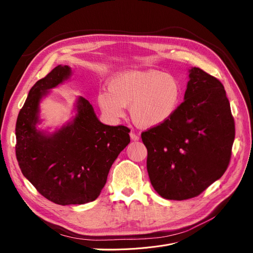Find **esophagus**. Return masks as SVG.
Wrapping results in <instances>:
<instances>
[{
  "instance_id": "1",
  "label": "esophagus",
  "mask_w": 253,
  "mask_h": 253,
  "mask_svg": "<svg viewBox=\"0 0 253 253\" xmlns=\"http://www.w3.org/2000/svg\"><path fill=\"white\" fill-rule=\"evenodd\" d=\"M129 137H131V139L134 140V141H138V140H139V136L137 135V134H135L134 132L129 133Z\"/></svg>"
}]
</instances>
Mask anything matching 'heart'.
Segmentation results:
<instances>
[{"instance_id": "heart-1", "label": "heart", "mask_w": 253, "mask_h": 253, "mask_svg": "<svg viewBox=\"0 0 253 253\" xmlns=\"http://www.w3.org/2000/svg\"><path fill=\"white\" fill-rule=\"evenodd\" d=\"M108 91H100L97 103L106 118L118 120L129 106L134 124L153 128L167 124L177 112L181 86L171 75L155 70H128L115 74L108 82Z\"/></svg>"}]
</instances>
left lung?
<instances>
[{"instance_id": "obj_1", "label": "left lung", "mask_w": 253, "mask_h": 253, "mask_svg": "<svg viewBox=\"0 0 253 253\" xmlns=\"http://www.w3.org/2000/svg\"><path fill=\"white\" fill-rule=\"evenodd\" d=\"M183 101L167 124L141 134L153 188L166 200L200 195L227 170L235 127L225 88L191 67Z\"/></svg>"}]
</instances>
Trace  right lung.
Returning a JSON list of instances; mask_svg holds the SVG:
<instances>
[{
    "mask_svg": "<svg viewBox=\"0 0 253 253\" xmlns=\"http://www.w3.org/2000/svg\"><path fill=\"white\" fill-rule=\"evenodd\" d=\"M72 75L70 66L58 65L37 81L16 125V155L23 175L45 198L62 206L95 201L113 163L129 143L127 127L103 125L81 96L65 125L53 132L38 128L43 98Z\"/></svg>",
    "mask_w": 253,
    "mask_h": 253,
    "instance_id": "obj_1",
    "label": "right lung"
}]
</instances>
